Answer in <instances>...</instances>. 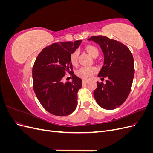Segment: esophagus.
I'll use <instances>...</instances> for the list:
<instances>
[{"label":"esophagus","instance_id":"34e87169","mask_svg":"<svg viewBox=\"0 0 153 153\" xmlns=\"http://www.w3.org/2000/svg\"><path fill=\"white\" fill-rule=\"evenodd\" d=\"M82 82H83V84H87L88 82H89V81H88V80H83Z\"/></svg>","mask_w":153,"mask_h":153}]
</instances>
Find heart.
Returning a JSON list of instances; mask_svg holds the SVG:
<instances>
[{"instance_id": "heart-1", "label": "heart", "mask_w": 153, "mask_h": 153, "mask_svg": "<svg viewBox=\"0 0 153 153\" xmlns=\"http://www.w3.org/2000/svg\"><path fill=\"white\" fill-rule=\"evenodd\" d=\"M86 50L92 57H98L99 55V50L93 45H87L85 47ZM78 56V51L75 50L71 55V62L73 64L77 62ZM98 69L94 66H83L76 71V75L83 79L90 80L94 76Z\"/></svg>"}]
</instances>
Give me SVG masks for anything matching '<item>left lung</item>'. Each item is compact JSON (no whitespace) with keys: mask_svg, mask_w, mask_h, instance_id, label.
I'll return each instance as SVG.
<instances>
[{"mask_svg":"<svg viewBox=\"0 0 153 153\" xmlns=\"http://www.w3.org/2000/svg\"><path fill=\"white\" fill-rule=\"evenodd\" d=\"M87 40L98 44L102 50L104 62L98 76L108 78L105 84L97 82L94 98L101 108L114 110L126 101L131 89L135 73L132 53L126 46L104 36Z\"/></svg>","mask_w":153,"mask_h":153,"instance_id":"left-lung-1","label":"left lung"}]
</instances>
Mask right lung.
I'll list each match as a JSON object with an SVG mask.
<instances>
[{
	"label": "right lung",
	"instance_id": "obj_1",
	"mask_svg": "<svg viewBox=\"0 0 153 153\" xmlns=\"http://www.w3.org/2000/svg\"><path fill=\"white\" fill-rule=\"evenodd\" d=\"M81 43L78 40L51 45L39 53L32 68L35 94L44 108L53 115L65 116L76 108L82 81L72 71L71 55ZM67 72L72 76V82L64 84L62 79Z\"/></svg>",
	"mask_w": 153,
	"mask_h": 153
}]
</instances>
